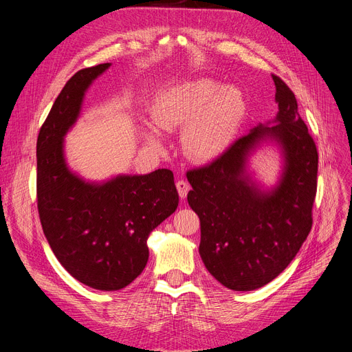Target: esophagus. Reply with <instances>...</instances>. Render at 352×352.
Returning <instances> with one entry per match:
<instances>
[{"mask_svg": "<svg viewBox=\"0 0 352 352\" xmlns=\"http://www.w3.org/2000/svg\"><path fill=\"white\" fill-rule=\"evenodd\" d=\"M190 184L187 182V181H184V179H179V181H177V190H178V194H179V197L184 199V198H187V194H188V191H190Z\"/></svg>", "mask_w": 352, "mask_h": 352, "instance_id": "1", "label": "esophagus"}]
</instances>
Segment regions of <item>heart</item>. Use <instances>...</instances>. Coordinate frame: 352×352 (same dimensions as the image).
<instances>
[{"label": "heart", "instance_id": "heart-1", "mask_svg": "<svg viewBox=\"0 0 352 352\" xmlns=\"http://www.w3.org/2000/svg\"><path fill=\"white\" fill-rule=\"evenodd\" d=\"M247 113L241 91L201 77L164 89L151 107L155 128L141 129L144 142L161 150L162 135L182 128L181 148L194 162L218 158L234 141Z\"/></svg>", "mask_w": 352, "mask_h": 352}]
</instances>
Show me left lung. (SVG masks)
I'll use <instances>...</instances> for the list:
<instances>
[{"label":"left lung","mask_w":352,"mask_h":352,"mask_svg":"<svg viewBox=\"0 0 352 352\" xmlns=\"http://www.w3.org/2000/svg\"><path fill=\"white\" fill-rule=\"evenodd\" d=\"M272 121L258 124L207 166L187 173V199L201 223L199 255L214 278L234 291H252L276 278L312 227L318 153L294 92L276 76ZM271 142L279 146L282 175L263 189L248 173L249 158Z\"/></svg>","instance_id":"left-lung-1"}]
</instances>
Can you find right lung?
I'll return each mask as SVG.
<instances>
[{
    "label": "right lung",
    "mask_w": 352,
    "mask_h": 352,
    "mask_svg": "<svg viewBox=\"0 0 352 352\" xmlns=\"http://www.w3.org/2000/svg\"><path fill=\"white\" fill-rule=\"evenodd\" d=\"M111 63L80 69L55 100L36 140V198L47 241L80 283L101 291L131 284L146 265V239L175 212L170 170L87 181L65 158L64 138L80 118L85 92Z\"/></svg>",
    "instance_id": "right-lung-1"
}]
</instances>
